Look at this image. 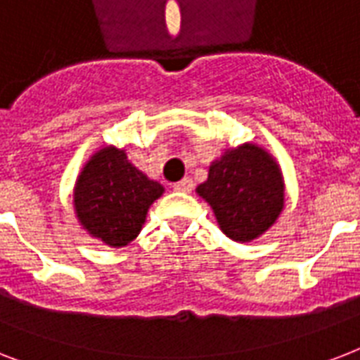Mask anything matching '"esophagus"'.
I'll list each match as a JSON object with an SVG mask.
<instances>
[{
  "mask_svg": "<svg viewBox=\"0 0 360 360\" xmlns=\"http://www.w3.org/2000/svg\"><path fill=\"white\" fill-rule=\"evenodd\" d=\"M174 188L179 192H192L194 191V181H192L191 177H185V179L177 181L174 185Z\"/></svg>",
  "mask_w": 360,
  "mask_h": 360,
  "instance_id": "obj_1",
  "label": "esophagus"
}]
</instances>
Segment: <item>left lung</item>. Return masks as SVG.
<instances>
[{
  "label": "left lung",
  "instance_id": "obj_1",
  "mask_svg": "<svg viewBox=\"0 0 360 360\" xmlns=\"http://www.w3.org/2000/svg\"><path fill=\"white\" fill-rule=\"evenodd\" d=\"M213 207L220 230L248 243L274 224L284 207V183L273 158L245 143L209 168V179L196 188Z\"/></svg>",
  "mask_w": 360,
  "mask_h": 360
}]
</instances>
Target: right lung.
<instances>
[{
  "label": "right lung",
  "instance_id": "add662e5",
  "mask_svg": "<svg viewBox=\"0 0 360 360\" xmlns=\"http://www.w3.org/2000/svg\"><path fill=\"white\" fill-rule=\"evenodd\" d=\"M162 192V185L136 169L124 151L104 147L76 185V214L91 236L110 246H124L140 233L147 209Z\"/></svg>",
  "mask_w": 360,
  "mask_h": 360
}]
</instances>
